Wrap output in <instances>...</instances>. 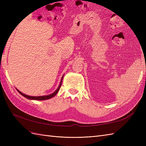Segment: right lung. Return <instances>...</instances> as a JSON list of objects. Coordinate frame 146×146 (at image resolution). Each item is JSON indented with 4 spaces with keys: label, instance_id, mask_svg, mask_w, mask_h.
Wrapping results in <instances>:
<instances>
[{
    "label": "right lung",
    "instance_id": "1",
    "mask_svg": "<svg viewBox=\"0 0 146 146\" xmlns=\"http://www.w3.org/2000/svg\"><path fill=\"white\" fill-rule=\"evenodd\" d=\"M63 76L62 77V78H61V82H60V85L58 88V89H57L54 93H52V94H50V95H48V96H38V97H33V96H27V95H25L23 93H22L21 92H20L19 90L17 91L19 92V93H20L22 96H23L24 97H25V98H27L28 99H30V100H47V99H51L53 97H54L55 95H56V94L58 93L60 89V87L61 86V83H62V80H63Z\"/></svg>",
    "mask_w": 146,
    "mask_h": 146
}]
</instances>
